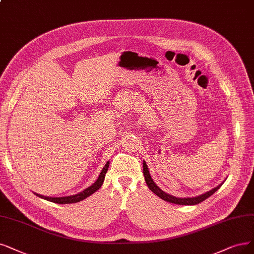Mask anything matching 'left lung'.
<instances>
[{
	"label": "left lung",
	"instance_id": "left-lung-1",
	"mask_svg": "<svg viewBox=\"0 0 254 254\" xmlns=\"http://www.w3.org/2000/svg\"><path fill=\"white\" fill-rule=\"evenodd\" d=\"M143 175H144V178H145V182L148 186V189L151 190L154 193H156L158 196H160V198L164 201H167L170 203H174V204H179V205H195V204H199L203 201H205L207 198H209V196L211 194H213L215 191H217L220 187L222 186V184L218 185L215 189L205 192L199 196H194V198H176V196L174 195H171L168 194L166 192H164L163 190H161L159 187L156 185V183L153 181L151 175H149V172H148V168H147V165L145 162H143Z\"/></svg>",
	"mask_w": 254,
	"mask_h": 254
}]
</instances>
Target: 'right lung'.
I'll list each match as a JSON object with an SVG mask.
<instances>
[{
	"label": "right lung",
	"mask_w": 254,
	"mask_h": 254,
	"mask_svg": "<svg viewBox=\"0 0 254 254\" xmlns=\"http://www.w3.org/2000/svg\"><path fill=\"white\" fill-rule=\"evenodd\" d=\"M109 164L110 162L108 161L105 165V167L102 168V171L98 177V179L96 180V182L92 184L90 187H88V189L84 190L83 191L77 193V194H74V195H69V196H64V198H49V196H44V195H41V194H37L35 193L37 196H40V198H43L47 201H50V202H53V203H59V204H70V203H77L79 201H82L83 199L88 198L89 195H91L92 193L95 192L96 190H98L103 181H105V177H106V173L108 172V168H109Z\"/></svg>",
	"instance_id": "add662e5"
}]
</instances>
